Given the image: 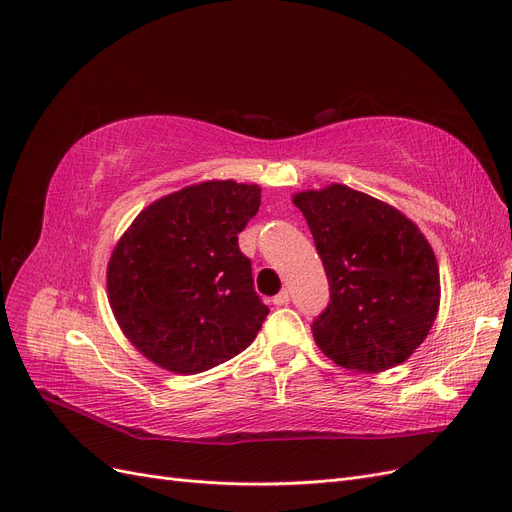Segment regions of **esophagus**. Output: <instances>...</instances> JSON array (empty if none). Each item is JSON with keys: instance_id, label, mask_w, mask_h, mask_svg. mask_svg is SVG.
Listing matches in <instances>:
<instances>
[{"instance_id": "1", "label": "esophagus", "mask_w": 512, "mask_h": 512, "mask_svg": "<svg viewBox=\"0 0 512 512\" xmlns=\"http://www.w3.org/2000/svg\"><path fill=\"white\" fill-rule=\"evenodd\" d=\"M288 301H291V293H288L286 288H284V291H280V293L272 299V303H274L276 307H280V305H288Z\"/></svg>"}]
</instances>
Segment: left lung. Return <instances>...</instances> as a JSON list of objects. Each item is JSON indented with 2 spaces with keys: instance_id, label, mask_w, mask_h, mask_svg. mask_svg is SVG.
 Returning <instances> with one entry per match:
<instances>
[{
  "instance_id": "obj_1",
  "label": "left lung",
  "mask_w": 512,
  "mask_h": 512,
  "mask_svg": "<svg viewBox=\"0 0 512 512\" xmlns=\"http://www.w3.org/2000/svg\"><path fill=\"white\" fill-rule=\"evenodd\" d=\"M293 203L330 284V303L314 322L320 351L360 374L406 362L439 311V265L427 236L393 205L343 184L295 192Z\"/></svg>"
}]
</instances>
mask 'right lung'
<instances>
[{
	"label": "right lung",
	"instance_id": "1",
	"mask_svg": "<svg viewBox=\"0 0 512 512\" xmlns=\"http://www.w3.org/2000/svg\"><path fill=\"white\" fill-rule=\"evenodd\" d=\"M261 188L207 180L150 203L117 240L106 268L113 316L146 360L198 374L247 349L268 316L238 234Z\"/></svg>",
	"mask_w": 512,
	"mask_h": 512
}]
</instances>
